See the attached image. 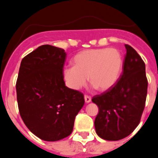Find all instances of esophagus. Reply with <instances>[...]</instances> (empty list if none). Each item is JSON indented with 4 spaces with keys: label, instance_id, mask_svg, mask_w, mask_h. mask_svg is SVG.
<instances>
[{
    "label": "esophagus",
    "instance_id": "34e87169",
    "mask_svg": "<svg viewBox=\"0 0 158 158\" xmlns=\"http://www.w3.org/2000/svg\"><path fill=\"white\" fill-rule=\"evenodd\" d=\"M91 100H92V99L90 96H87V95H85V101L86 103H89V102H91Z\"/></svg>",
    "mask_w": 158,
    "mask_h": 158
}]
</instances>
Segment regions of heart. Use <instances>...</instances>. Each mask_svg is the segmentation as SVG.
Returning a JSON list of instances; mask_svg holds the SVG:
<instances>
[{"label": "heart", "mask_w": 158, "mask_h": 158, "mask_svg": "<svg viewBox=\"0 0 158 158\" xmlns=\"http://www.w3.org/2000/svg\"><path fill=\"white\" fill-rule=\"evenodd\" d=\"M73 65L64 67L62 76L66 85L79 90L89 81L94 88L107 91L115 85L122 72V54L115 48L89 49L73 58Z\"/></svg>", "instance_id": "obj_1"}]
</instances>
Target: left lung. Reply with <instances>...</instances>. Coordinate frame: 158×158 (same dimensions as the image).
<instances>
[{"label":"left lung","instance_id":"8db88e82","mask_svg":"<svg viewBox=\"0 0 158 158\" xmlns=\"http://www.w3.org/2000/svg\"><path fill=\"white\" fill-rule=\"evenodd\" d=\"M125 47L123 69L118 81L92 99L99 107L96 132L104 140L118 141L131 135L145 108L148 87L145 62L133 47L127 44Z\"/></svg>","mask_w":158,"mask_h":158}]
</instances>
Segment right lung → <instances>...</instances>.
<instances>
[{
	"label": "right lung",
	"mask_w": 158,
	"mask_h": 158,
	"mask_svg": "<svg viewBox=\"0 0 158 158\" xmlns=\"http://www.w3.org/2000/svg\"><path fill=\"white\" fill-rule=\"evenodd\" d=\"M66 54L43 45L22 59L16 89L19 115L31 132L55 142L69 136L85 104L81 92L66 87L62 76Z\"/></svg>",
	"instance_id": "right-lung-1"
}]
</instances>
